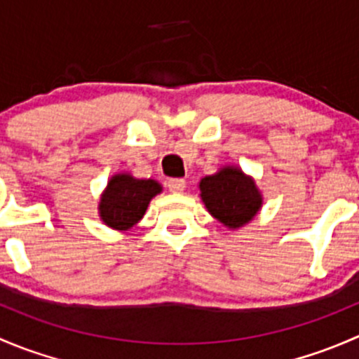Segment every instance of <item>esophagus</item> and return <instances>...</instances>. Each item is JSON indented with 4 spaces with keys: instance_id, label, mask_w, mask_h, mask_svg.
Here are the masks:
<instances>
[{
    "instance_id": "obj_1",
    "label": "esophagus",
    "mask_w": 359,
    "mask_h": 359,
    "mask_svg": "<svg viewBox=\"0 0 359 359\" xmlns=\"http://www.w3.org/2000/svg\"><path fill=\"white\" fill-rule=\"evenodd\" d=\"M166 187H168L172 193H182L184 187H186V180L184 179H170L166 182Z\"/></svg>"
}]
</instances>
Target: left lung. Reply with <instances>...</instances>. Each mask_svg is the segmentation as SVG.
I'll list each match as a JSON object with an SVG mask.
<instances>
[{"label": "left lung", "mask_w": 359, "mask_h": 359, "mask_svg": "<svg viewBox=\"0 0 359 359\" xmlns=\"http://www.w3.org/2000/svg\"><path fill=\"white\" fill-rule=\"evenodd\" d=\"M200 191L208 212L227 227L250 222L262 205L255 182L236 168H224L201 179Z\"/></svg>", "instance_id": "8db88e82"}]
</instances>
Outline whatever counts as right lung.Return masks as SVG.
Listing matches in <instances>:
<instances>
[{
  "mask_svg": "<svg viewBox=\"0 0 359 359\" xmlns=\"http://www.w3.org/2000/svg\"><path fill=\"white\" fill-rule=\"evenodd\" d=\"M159 191L161 186L156 180L114 175L100 200V217L112 229H130L142 219L147 205Z\"/></svg>",
  "mask_w": 359,
  "mask_h": 359,
  "instance_id": "add662e5",
  "label": "right lung"
}]
</instances>
